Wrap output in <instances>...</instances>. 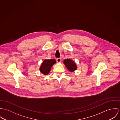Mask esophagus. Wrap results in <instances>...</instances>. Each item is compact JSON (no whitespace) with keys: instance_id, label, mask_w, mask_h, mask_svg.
Masks as SVG:
<instances>
[{"instance_id":"esophagus-1","label":"esophagus","mask_w":120,"mask_h":120,"mask_svg":"<svg viewBox=\"0 0 120 120\" xmlns=\"http://www.w3.org/2000/svg\"><path fill=\"white\" fill-rule=\"evenodd\" d=\"M62 61V59L61 58H58L56 59V62L57 63H60Z\"/></svg>"}]
</instances>
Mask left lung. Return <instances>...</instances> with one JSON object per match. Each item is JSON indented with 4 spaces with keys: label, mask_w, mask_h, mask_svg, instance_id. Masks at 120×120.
I'll list each match as a JSON object with an SVG mask.
<instances>
[{
    "label": "left lung",
    "mask_w": 120,
    "mask_h": 120,
    "mask_svg": "<svg viewBox=\"0 0 120 120\" xmlns=\"http://www.w3.org/2000/svg\"><path fill=\"white\" fill-rule=\"evenodd\" d=\"M64 64L69 71L74 72L77 69V66L75 63L70 59H66L64 61Z\"/></svg>",
    "instance_id": "left-lung-1"
}]
</instances>
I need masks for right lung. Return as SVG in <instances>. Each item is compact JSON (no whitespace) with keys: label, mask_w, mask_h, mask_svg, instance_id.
<instances>
[{"label":"right lung","mask_w":120,"mask_h":120,"mask_svg":"<svg viewBox=\"0 0 120 120\" xmlns=\"http://www.w3.org/2000/svg\"><path fill=\"white\" fill-rule=\"evenodd\" d=\"M56 63V61L54 59H45L41 64L40 68V72L45 75L49 74L52 67Z\"/></svg>","instance_id":"right-lung-1"}]
</instances>
